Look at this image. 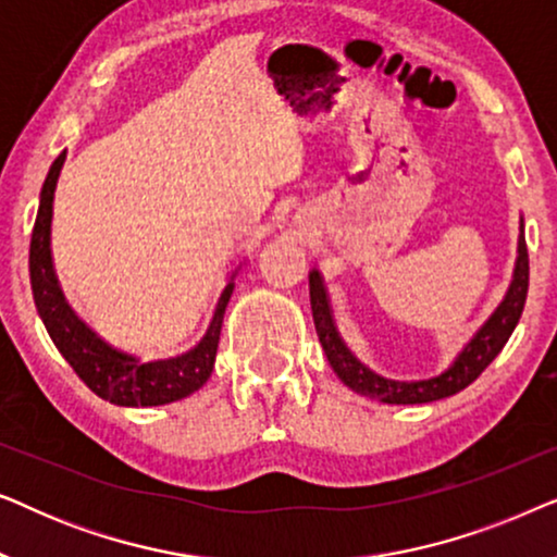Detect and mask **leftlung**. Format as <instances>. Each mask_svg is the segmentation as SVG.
Segmentation results:
<instances>
[{
  "label": "left lung",
  "mask_w": 557,
  "mask_h": 557,
  "mask_svg": "<svg viewBox=\"0 0 557 557\" xmlns=\"http://www.w3.org/2000/svg\"><path fill=\"white\" fill-rule=\"evenodd\" d=\"M528 286H530V258H528V243H524V223L520 220V238H517V261L512 271V281L505 299L499 301V307L492 311V317L479 326L474 337H471L459 357L451 362V368L441 372L436 377L429 380H391L377 375L370 368L357 360L349 352L345 339L339 337L337 324H334L332 307H330V294H326L324 278L317 269L309 271V296H311V314H314V326L322 342L326 360H330L332 370L337 372V377L347 387H352L355 393L368 395L380 403H391V406H416V403H433L448 395H456L463 387L474 383L482 375L494 357L502 352V347L507 345V339L512 337L517 322H520L524 299H528Z\"/></svg>",
  "instance_id": "8db88e82"
}]
</instances>
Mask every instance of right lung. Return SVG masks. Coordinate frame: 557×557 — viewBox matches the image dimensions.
I'll return each instance as SVG.
<instances>
[{
	"label": "right lung",
	"instance_id": "obj_1",
	"mask_svg": "<svg viewBox=\"0 0 557 557\" xmlns=\"http://www.w3.org/2000/svg\"><path fill=\"white\" fill-rule=\"evenodd\" d=\"M65 151L52 162L48 177H45L40 193V208H37L33 240H29V284L37 314H40L50 339L55 342L60 355L71 362L83 383L94 391L98 398L126 408H149L166 406V403L182 400L208 383L212 368H215L220 330H223V314L231 294L235 288V273L220 294L215 314L210 319L208 332L193 349L170 360L141 362L139 357L121 352L103 342L83 319L75 314L67 304L63 288L58 284L55 269H52L50 250V223H52V200L60 170H63Z\"/></svg>",
	"mask_w": 557,
	"mask_h": 557
}]
</instances>
